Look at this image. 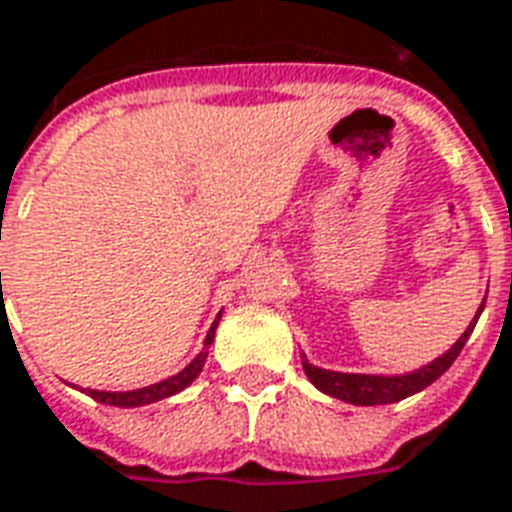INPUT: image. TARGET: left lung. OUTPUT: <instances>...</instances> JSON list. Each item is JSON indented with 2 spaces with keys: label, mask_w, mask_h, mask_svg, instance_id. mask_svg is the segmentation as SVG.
Listing matches in <instances>:
<instances>
[{
  "label": "left lung",
  "mask_w": 512,
  "mask_h": 512,
  "mask_svg": "<svg viewBox=\"0 0 512 512\" xmlns=\"http://www.w3.org/2000/svg\"><path fill=\"white\" fill-rule=\"evenodd\" d=\"M486 306V304H483ZM480 306V312H483ZM480 314H475V320L469 325L464 336L458 339L453 347H450L442 358H437L429 366H423L418 372L401 374V377H374V374H342V372H328V369H317L304 358V372L306 377L320 388L323 393L333 396V399L350 401V404H363V407H374V404H393V401H401L412 396V393L423 391L426 385H431L434 380H439L442 374L448 372L450 363L456 361L458 352L464 350L469 333L478 323Z\"/></svg>",
  "instance_id": "obj_1"
}]
</instances>
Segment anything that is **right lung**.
I'll return each instance as SVG.
<instances>
[{
	"label": "right lung",
	"mask_w": 512,
	"mask_h": 512,
	"mask_svg": "<svg viewBox=\"0 0 512 512\" xmlns=\"http://www.w3.org/2000/svg\"><path fill=\"white\" fill-rule=\"evenodd\" d=\"M222 317V314H219ZM219 317L211 325V331L206 336V347L200 352L195 361L189 363L184 372H179L176 377H168V380L157 382V385H149V388H138V391H127V393H108V391H89L94 401H100V404H111V407H143V404H151V401H160L168 399L173 393H179L187 388L189 382L195 380L200 372H203V363H206L208 355V344L214 342V331H217Z\"/></svg>",
	"instance_id": "right-lung-1"
}]
</instances>
